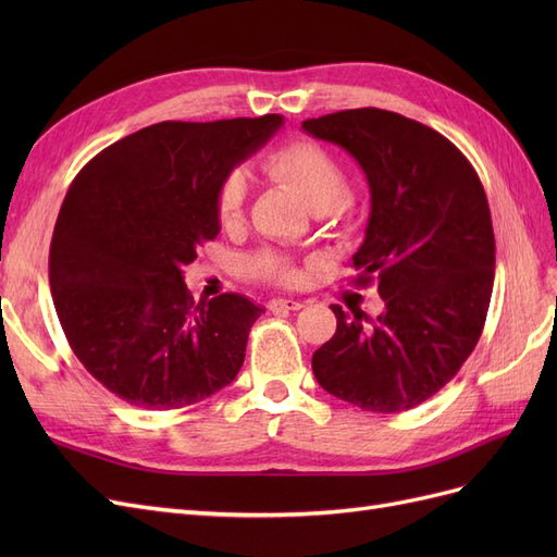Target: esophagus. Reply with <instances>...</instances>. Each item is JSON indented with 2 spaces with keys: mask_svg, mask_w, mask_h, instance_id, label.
Wrapping results in <instances>:
<instances>
[{
  "mask_svg": "<svg viewBox=\"0 0 557 557\" xmlns=\"http://www.w3.org/2000/svg\"><path fill=\"white\" fill-rule=\"evenodd\" d=\"M301 307H305V301H299V299H272L267 305L269 311H278V309H283V311H297Z\"/></svg>",
  "mask_w": 557,
  "mask_h": 557,
  "instance_id": "esophagus-1",
  "label": "esophagus"
}]
</instances>
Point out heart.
<instances>
[{"label": "heart", "instance_id": "obj_1", "mask_svg": "<svg viewBox=\"0 0 557 557\" xmlns=\"http://www.w3.org/2000/svg\"><path fill=\"white\" fill-rule=\"evenodd\" d=\"M264 170L269 176L293 188L307 205L323 213L336 207L348 197V178L344 166L330 150L313 141H293L281 146L272 156H267ZM246 205V183L239 174H230L218 185L215 193V215L223 230H232L242 223ZM250 272L264 278L293 285L299 281V272L288 258L274 250H262L250 258Z\"/></svg>", "mask_w": 557, "mask_h": 557}]
</instances>
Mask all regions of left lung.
<instances>
[{"mask_svg":"<svg viewBox=\"0 0 557 557\" xmlns=\"http://www.w3.org/2000/svg\"><path fill=\"white\" fill-rule=\"evenodd\" d=\"M301 129L362 166L372 211L352 283L379 281L385 305L374 320L332 305L336 332L313 352V374L364 411L413 409L460 372L491 307L495 234L481 178L440 132L393 111H336Z\"/></svg>","mask_w":557,"mask_h":557,"instance_id":"8db88e82","label":"left lung"}]
</instances>
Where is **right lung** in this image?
<instances>
[{
    "label": "right lung",
    "instance_id": "1",
    "mask_svg": "<svg viewBox=\"0 0 557 557\" xmlns=\"http://www.w3.org/2000/svg\"><path fill=\"white\" fill-rule=\"evenodd\" d=\"M283 115L164 121L97 153L72 181L50 242V293L74 356L115 397L183 409L230 385L262 307L195 301L183 269L221 232L218 185Z\"/></svg>",
    "mask_w": 557,
    "mask_h": 557
}]
</instances>
